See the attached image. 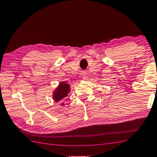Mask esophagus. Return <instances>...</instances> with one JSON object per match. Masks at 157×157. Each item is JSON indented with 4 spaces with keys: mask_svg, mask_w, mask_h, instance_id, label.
Masks as SVG:
<instances>
[{
    "mask_svg": "<svg viewBox=\"0 0 157 157\" xmlns=\"http://www.w3.org/2000/svg\"><path fill=\"white\" fill-rule=\"evenodd\" d=\"M83 77H84V78H85V76H83Z\"/></svg>",
    "mask_w": 157,
    "mask_h": 157,
    "instance_id": "obj_1",
    "label": "esophagus"
}]
</instances>
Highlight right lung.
Listing matches in <instances>:
<instances>
[{
  "instance_id": "1",
  "label": "right lung",
  "mask_w": 157,
  "mask_h": 157,
  "mask_svg": "<svg viewBox=\"0 0 157 157\" xmlns=\"http://www.w3.org/2000/svg\"><path fill=\"white\" fill-rule=\"evenodd\" d=\"M70 85L66 83V82L62 81L59 82L58 86L52 92V99L54 100L55 102H61V105L63 106V100L67 96L68 94H70Z\"/></svg>"
}]
</instances>
